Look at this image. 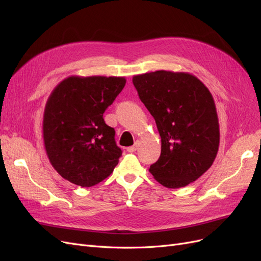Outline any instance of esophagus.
Segmentation results:
<instances>
[{
  "mask_svg": "<svg viewBox=\"0 0 261 261\" xmlns=\"http://www.w3.org/2000/svg\"><path fill=\"white\" fill-rule=\"evenodd\" d=\"M138 143H136L135 145H134V146H130V147H128L127 148V151L128 152H135L136 151V150H137V147H138Z\"/></svg>",
  "mask_w": 261,
  "mask_h": 261,
  "instance_id": "34e87169",
  "label": "esophagus"
}]
</instances>
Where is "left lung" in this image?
Segmentation results:
<instances>
[{
    "instance_id": "1",
    "label": "left lung",
    "mask_w": 261,
    "mask_h": 261,
    "mask_svg": "<svg viewBox=\"0 0 261 261\" xmlns=\"http://www.w3.org/2000/svg\"><path fill=\"white\" fill-rule=\"evenodd\" d=\"M133 84L161 136L160 158L149 172L168 188L191 184L218 153L220 130L212 94L194 75L170 70L136 75Z\"/></svg>"
}]
</instances>
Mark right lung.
Segmentation results:
<instances>
[{"instance_id":"add662e5","label":"right lung","mask_w":261,"mask_h":261,"mask_svg":"<svg viewBox=\"0 0 261 261\" xmlns=\"http://www.w3.org/2000/svg\"><path fill=\"white\" fill-rule=\"evenodd\" d=\"M125 84L124 77L70 76L52 91L43 114V141L63 178L90 187L113 172L122 150L103 113Z\"/></svg>"}]
</instances>
